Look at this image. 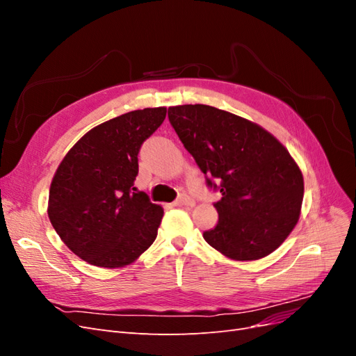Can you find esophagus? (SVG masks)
Here are the masks:
<instances>
[{
  "label": "esophagus",
  "mask_w": 356,
  "mask_h": 356,
  "mask_svg": "<svg viewBox=\"0 0 356 356\" xmlns=\"http://www.w3.org/2000/svg\"><path fill=\"white\" fill-rule=\"evenodd\" d=\"M175 207H195V200H193L190 196L187 195H181L177 200H175Z\"/></svg>",
  "instance_id": "esophagus-1"
}]
</instances>
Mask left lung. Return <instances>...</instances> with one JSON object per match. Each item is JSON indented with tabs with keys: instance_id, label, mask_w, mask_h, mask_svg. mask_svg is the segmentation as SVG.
I'll use <instances>...</instances> for the list:
<instances>
[{
	"instance_id": "8db88e82",
	"label": "left lung",
	"mask_w": 356,
	"mask_h": 356,
	"mask_svg": "<svg viewBox=\"0 0 356 356\" xmlns=\"http://www.w3.org/2000/svg\"><path fill=\"white\" fill-rule=\"evenodd\" d=\"M168 117L207 186L221 193L218 222L204 241L232 260L272 254L296 227L305 193L288 149L261 126L215 106H170Z\"/></svg>"
}]
</instances>
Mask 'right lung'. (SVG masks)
<instances>
[{"mask_svg":"<svg viewBox=\"0 0 356 356\" xmlns=\"http://www.w3.org/2000/svg\"><path fill=\"white\" fill-rule=\"evenodd\" d=\"M166 117L165 106L118 115L93 127L63 157L47 213L70 250L89 264L134 263L157 236L163 209L134 182L138 153Z\"/></svg>","mask_w":356,"mask_h":356,"instance_id":"obj_1","label":"right lung"}]
</instances>
